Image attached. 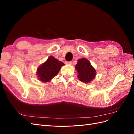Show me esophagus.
<instances>
[{
  "label": "esophagus",
  "mask_w": 134,
  "mask_h": 134,
  "mask_svg": "<svg viewBox=\"0 0 134 134\" xmlns=\"http://www.w3.org/2000/svg\"><path fill=\"white\" fill-rule=\"evenodd\" d=\"M65 64H71L72 62H65Z\"/></svg>",
  "instance_id": "34e87169"
}]
</instances>
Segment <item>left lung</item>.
Here are the masks:
<instances>
[{
  "mask_svg": "<svg viewBox=\"0 0 134 134\" xmlns=\"http://www.w3.org/2000/svg\"><path fill=\"white\" fill-rule=\"evenodd\" d=\"M75 68L78 73V78L82 82L90 83L95 78L96 71L87 59H79Z\"/></svg>",
  "mask_w": 134,
  "mask_h": 134,
  "instance_id": "1",
  "label": "left lung"
}]
</instances>
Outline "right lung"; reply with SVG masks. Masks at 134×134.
Instances as JSON below:
<instances>
[{
  "label": "right lung",
  "mask_w": 134,
  "mask_h": 134,
  "mask_svg": "<svg viewBox=\"0 0 134 134\" xmlns=\"http://www.w3.org/2000/svg\"><path fill=\"white\" fill-rule=\"evenodd\" d=\"M64 65L63 63L55 59L54 56H50L46 62L38 68L37 70L38 79L44 83L49 82L57 75Z\"/></svg>",
  "instance_id": "1"
}]
</instances>
